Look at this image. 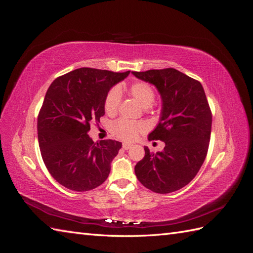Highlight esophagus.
Segmentation results:
<instances>
[{"instance_id": "obj_1", "label": "esophagus", "mask_w": 253, "mask_h": 253, "mask_svg": "<svg viewBox=\"0 0 253 253\" xmlns=\"http://www.w3.org/2000/svg\"><path fill=\"white\" fill-rule=\"evenodd\" d=\"M122 148H124L125 150H128V149H131V148H132V144H131V143H126V142H125L124 144H122Z\"/></svg>"}]
</instances>
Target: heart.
Masks as SVG:
<instances>
[{"mask_svg":"<svg viewBox=\"0 0 253 253\" xmlns=\"http://www.w3.org/2000/svg\"><path fill=\"white\" fill-rule=\"evenodd\" d=\"M128 94L131 95L136 101L147 109L155 101V91L149 83L143 81H136L129 85ZM120 104V93L119 90L114 87L112 88L104 99V111L108 115H115L118 111ZM113 133L118 138L126 141H132L137 138L143 129L144 126L140 122H133L126 119H119L113 125Z\"/></svg>","mask_w":253,"mask_h":253,"instance_id":"heart-1","label":"heart"}]
</instances>
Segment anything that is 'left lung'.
Masks as SVG:
<instances>
[{"mask_svg": "<svg viewBox=\"0 0 253 253\" xmlns=\"http://www.w3.org/2000/svg\"><path fill=\"white\" fill-rule=\"evenodd\" d=\"M132 74L159 91L162 116L149 140L166 144L156 154L144 147V157L135 166V174L153 192H174L195 177L208 152L212 114L204 87L200 81L175 68Z\"/></svg>", "mask_w": 253, "mask_h": 253, "instance_id": "1", "label": "left lung"}]
</instances>
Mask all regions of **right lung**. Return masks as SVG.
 <instances>
[{
	"label": "right lung",
	"mask_w": 253,
	"mask_h": 253,
	"mask_svg": "<svg viewBox=\"0 0 253 253\" xmlns=\"http://www.w3.org/2000/svg\"><path fill=\"white\" fill-rule=\"evenodd\" d=\"M128 74L82 67L50 84L38 116V139L43 162L60 185L84 192L108 178L121 142H94L87 133L104 115L106 94Z\"/></svg>",
	"instance_id": "add662e5"
}]
</instances>
